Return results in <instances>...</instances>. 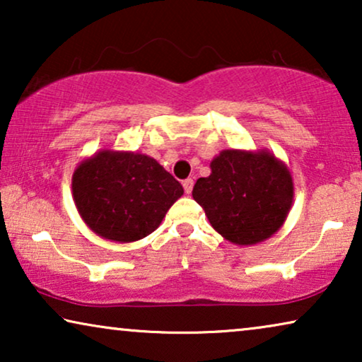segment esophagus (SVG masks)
I'll list each match as a JSON object with an SVG mask.
<instances>
[{
	"label": "esophagus",
	"mask_w": 362,
	"mask_h": 362,
	"mask_svg": "<svg viewBox=\"0 0 362 362\" xmlns=\"http://www.w3.org/2000/svg\"><path fill=\"white\" fill-rule=\"evenodd\" d=\"M192 186H194V181H192V180H185V181H182V187H185L186 194H189V192L192 191Z\"/></svg>",
	"instance_id": "obj_1"
}]
</instances>
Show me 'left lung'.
Masks as SVG:
<instances>
[{"label":"left lung","instance_id":"8db88e82","mask_svg":"<svg viewBox=\"0 0 362 362\" xmlns=\"http://www.w3.org/2000/svg\"><path fill=\"white\" fill-rule=\"evenodd\" d=\"M192 197L224 239L255 245L285 224L293 177L269 150H222L211 161V175L196 181Z\"/></svg>","mask_w":362,"mask_h":362}]
</instances>
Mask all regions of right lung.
Listing matches in <instances>:
<instances>
[{"mask_svg":"<svg viewBox=\"0 0 362 362\" xmlns=\"http://www.w3.org/2000/svg\"><path fill=\"white\" fill-rule=\"evenodd\" d=\"M182 186L155 158L103 148L78 163L72 197L88 229L102 239L140 240L158 229Z\"/></svg>","mask_w":362,"mask_h":362,"instance_id":"right-lung-1","label":"right lung"}]
</instances>
